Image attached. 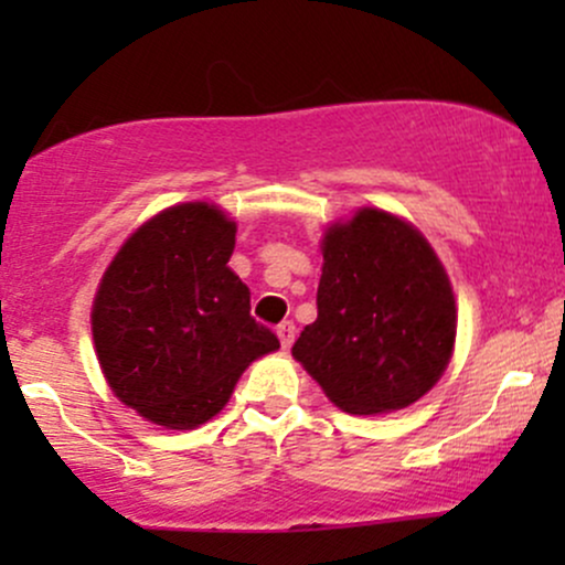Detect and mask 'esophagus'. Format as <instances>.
Instances as JSON below:
<instances>
[{"label": "esophagus", "instance_id": "1", "mask_svg": "<svg viewBox=\"0 0 565 565\" xmlns=\"http://www.w3.org/2000/svg\"><path fill=\"white\" fill-rule=\"evenodd\" d=\"M276 334H278V340H281V348L287 350V348H291V342H295V334H297V327L291 321H281L276 327Z\"/></svg>", "mask_w": 565, "mask_h": 565}]
</instances>
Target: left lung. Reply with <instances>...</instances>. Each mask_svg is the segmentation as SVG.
I'll return each mask as SVG.
<instances>
[{"label":"left lung","instance_id":"obj_1","mask_svg":"<svg viewBox=\"0 0 565 565\" xmlns=\"http://www.w3.org/2000/svg\"><path fill=\"white\" fill-rule=\"evenodd\" d=\"M319 319L291 355L350 414L419 401L449 366L457 308L444 265L414 225L364 206L323 233Z\"/></svg>","mask_w":565,"mask_h":565}]
</instances>
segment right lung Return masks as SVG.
<instances>
[{"mask_svg": "<svg viewBox=\"0 0 565 565\" xmlns=\"http://www.w3.org/2000/svg\"><path fill=\"white\" fill-rule=\"evenodd\" d=\"M236 223L215 204L159 212L116 252L93 305L103 374L121 404L188 430L228 404L244 369L278 348L228 268Z\"/></svg>", "mask_w": 565, "mask_h": 565, "instance_id": "1", "label": "right lung"}]
</instances>
